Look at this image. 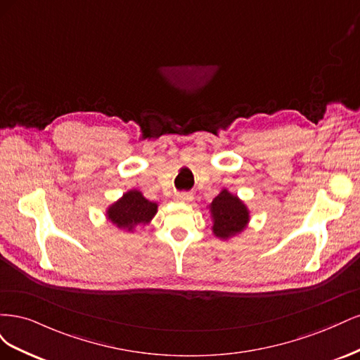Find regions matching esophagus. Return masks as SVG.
<instances>
[{"label":"esophagus","mask_w":360,"mask_h":360,"mask_svg":"<svg viewBox=\"0 0 360 360\" xmlns=\"http://www.w3.org/2000/svg\"><path fill=\"white\" fill-rule=\"evenodd\" d=\"M174 200L181 201V202L189 201L191 200V195L188 192H176V193H174Z\"/></svg>","instance_id":"1"}]
</instances>
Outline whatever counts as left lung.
Segmentation results:
<instances>
[{
  "mask_svg": "<svg viewBox=\"0 0 360 360\" xmlns=\"http://www.w3.org/2000/svg\"><path fill=\"white\" fill-rule=\"evenodd\" d=\"M213 233L226 238L240 233L249 221V213L245 204L228 191H222L212 202Z\"/></svg>",
  "mask_w": 360,
  "mask_h": 360,
  "instance_id": "1",
  "label": "left lung"
}]
</instances>
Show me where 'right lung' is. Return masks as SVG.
<instances>
[{
  "label": "right lung",
  "instance_id": "add662e5",
  "mask_svg": "<svg viewBox=\"0 0 360 360\" xmlns=\"http://www.w3.org/2000/svg\"><path fill=\"white\" fill-rule=\"evenodd\" d=\"M156 202L146 200L138 191H130L108 209V219L118 228L130 231L138 224H147L156 214Z\"/></svg>",
  "mask_w": 360,
  "mask_h": 360
}]
</instances>
